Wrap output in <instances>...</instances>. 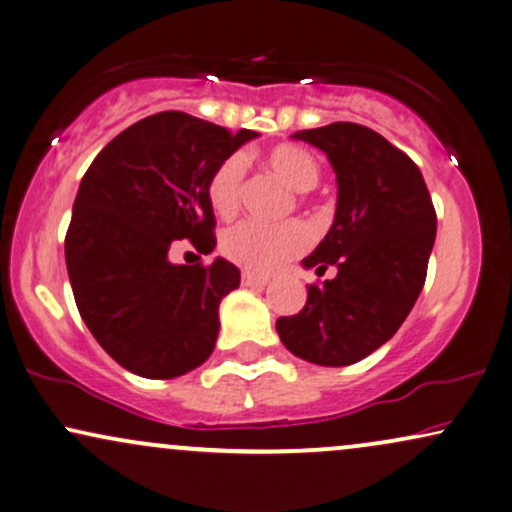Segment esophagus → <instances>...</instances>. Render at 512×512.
I'll use <instances>...</instances> for the list:
<instances>
[{"label":"esophagus","mask_w":512,"mask_h":512,"mask_svg":"<svg viewBox=\"0 0 512 512\" xmlns=\"http://www.w3.org/2000/svg\"><path fill=\"white\" fill-rule=\"evenodd\" d=\"M240 281H243L245 288H264L269 283L267 276L252 274V272H243V276H240Z\"/></svg>","instance_id":"1"}]
</instances>
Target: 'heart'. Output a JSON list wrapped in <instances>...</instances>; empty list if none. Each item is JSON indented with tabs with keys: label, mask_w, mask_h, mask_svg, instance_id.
I'll return each instance as SVG.
<instances>
[{
	"label": "heart",
	"mask_w": 512,
	"mask_h": 512,
	"mask_svg": "<svg viewBox=\"0 0 512 512\" xmlns=\"http://www.w3.org/2000/svg\"><path fill=\"white\" fill-rule=\"evenodd\" d=\"M267 164L298 193H310L322 178L317 157L298 145H279L267 152ZM245 162L240 155L226 157L217 164L207 181V200L219 217L229 219L240 205ZM310 229L303 221H286L279 226H264L255 221H240L221 236V252L226 260L257 274H272L303 255L310 245Z\"/></svg>",
	"instance_id": "b5f03b06"
}]
</instances>
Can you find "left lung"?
<instances>
[{
  "mask_svg": "<svg viewBox=\"0 0 512 512\" xmlns=\"http://www.w3.org/2000/svg\"><path fill=\"white\" fill-rule=\"evenodd\" d=\"M336 174L334 224L303 260L334 279L307 286L298 315L276 319L281 343L322 367H346L384 346L420 298L436 238V212L417 164L360 123L295 133Z\"/></svg>",
  "mask_w": 512,
  "mask_h": 512,
  "instance_id": "8db88e82",
  "label": "left lung"
}]
</instances>
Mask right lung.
<instances>
[{"mask_svg": "<svg viewBox=\"0 0 512 512\" xmlns=\"http://www.w3.org/2000/svg\"><path fill=\"white\" fill-rule=\"evenodd\" d=\"M260 133H229L183 112H159L116 135L80 181L66 233V269L95 341L128 372L174 379L200 367L219 336V303L240 286L236 264H174V240L209 255L207 181Z\"/></svg>", "mask_w": 512, "mask_h": 512, "instance_id": "obj_1", "label": "right lung"}]
</instances>
